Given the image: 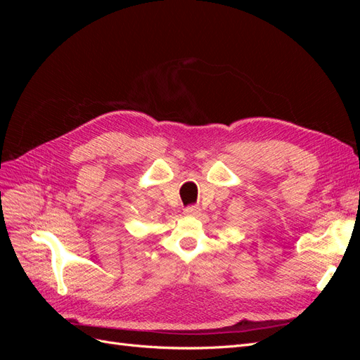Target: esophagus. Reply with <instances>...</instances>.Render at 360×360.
Returning a JSON list of instances; mask_svg holds the SVG:
<instances>
[{
  "label": "esophagus",
  "instance_id": "obj_1",
  "mask_svg": "<svg viewBox=\"0 0 360 360\" xmlns=\"http://www.w3.org/2000/svg\"><path fill=\"white\" fill-rule=\"evenodd\" d=\"M200 212H201V209L198 205H189L184 209V214H188V216H197Z\"/></svg>",
  "mask_w": 360,
  "mask_h": 360
}]
</instances>
